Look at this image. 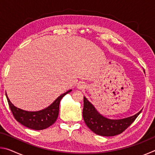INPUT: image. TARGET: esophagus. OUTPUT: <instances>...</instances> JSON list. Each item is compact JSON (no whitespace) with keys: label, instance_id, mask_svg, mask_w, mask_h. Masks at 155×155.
<instances>
[{"label":"esophagus","instance_id":"obj_1","mask_svg":"<svg viewBox=\"0 0 155 155\" xmlns=\"http://www.w3.org/2000/svg\"><path fill=\"white\" fill-rule=\"evenodd\" d=\"M85 87V85L84 84L83 82H79L77 85V88L80 89V90H82V89H84Z\"/></svg>","mask_w":155,"mask_h":155}]
</instances>
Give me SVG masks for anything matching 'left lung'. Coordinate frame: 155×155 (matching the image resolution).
<instances>
[{
	"label": "left lung",
	"mask_w": 155,
	"mask_h": 155,
	"mask_svg": "<svg viewBox=\"0 0 155 155\" xmlns=\"http://www.w3.org/2000/svg\"><path fill=\"white\" fill-rule=\"evenodd\" d=\"M83 117L86 125L94 133L105 137L115 136L122 133L135 121L141 111L126 118L112 120L103 116L97 111L92 104L84 96Z\"/></svg>",
	"instance_id": "obj_1"
}]
</instances>
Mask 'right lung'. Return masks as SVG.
Returning <instances> with one entry per match:
<instances>
[{
  "instance_id": "1",
  "label": "right lung",
  "mask_w": 155,
  "mask_h": 155,
  "mask_svg": "<svg viewBox=\"0 0 155 155\" xmlns=\"http://www.w3.org/2000/svg\"><path fill=\"white\" fill-rule=\"evenodd\" d=\"M71 91L72 90H70L62 94L51 105L45 109L37 111H28L18 108L11 103L7 93L6 97L14 118L18 122L31 129L43 130L55 122L59 115L60 101L63 97Z\"/></svg>"
}]
</instances>
